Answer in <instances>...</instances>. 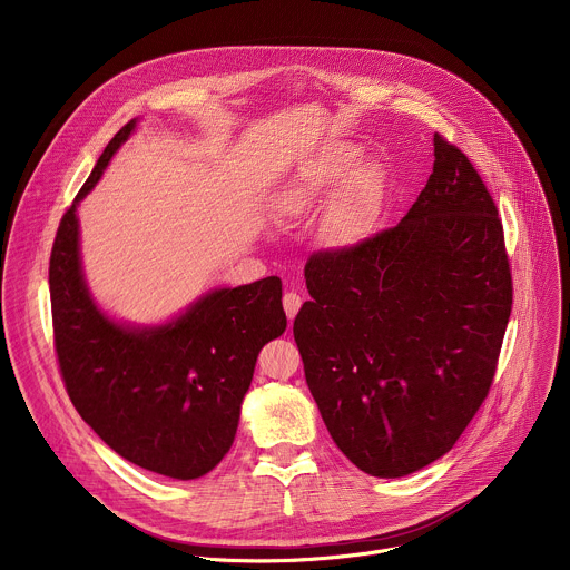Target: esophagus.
Returning <instances> with one entry per match:
<instances>
[{
    "label": "esophagus",
    "mask_w": 570,
    "mask_h": 570,
    "mask_svg": "<svg viewBox=\"0 0 570 570\" xmlns=\"http://www.w3.org/2000/svg\"><path fill=\"white\" fill-rule=\"evenodd\" d=\"M299 306H302V297L297 293H286L284 295V311L288 315V320H293L297 315Z\"/></svg>",
    "instance_id": "34e87169"
}]
</instances>
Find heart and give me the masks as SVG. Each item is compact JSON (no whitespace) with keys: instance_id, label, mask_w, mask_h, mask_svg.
<instances>
[{"instance_id":"b5f03b06","label":"heart","mask_w":570,"mask_h":570,"mask_svg":"<svg viewBox=\"0 0 570 570\" xmlns=\"http://www.w3.org/2000/svg\"><path fill=\"white\" fill-rule=\"evenodd\" d=\"M363 150L350 139H330L308 153L277 187L273 214L282 223L320 220V238L336 253L361 248L372 238L383 198L374 165H361Z\"/></svg>"}]
</instances>
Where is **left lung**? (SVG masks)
<instances>
[{
	"instance_id": "left-lung-1",
	"label": "left lung",
	"mask_w": 570,
	"mask_h": 570,
	"mask_svg": "<svg viewBox=\"0 0 570 570\" xmlns=\"http://www.w3.org/2000/svg\"><path fill=\"white\" fill-rule=\"evenodd\" d=\"M411 212L350 253L313 255L293 336L336 446L401 478L453 449L490 392L512 311L497 205L438 132Z\"/></svg>"
}]
</instances>
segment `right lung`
<instances>
[{"mask_svg": "<svg viewBox=\"0 0 570 570\" xmlns=\"http://www.w3.org/2000/svg\"><path fill=\"white\" fill-rule=\"evenodd\" d=\"M137 124L112 137L60 220L49 262L56 352L73 409L112 451L153 473L194 480L229 451L257 356L286 330L282 279L212 288L155 324L101 308L80 257L78 205Z\"/></svg>", "mask_w": 570, "mask_h": 570, "instance_id": "right-lung-1", "label": "right lung"}]
</instances>
